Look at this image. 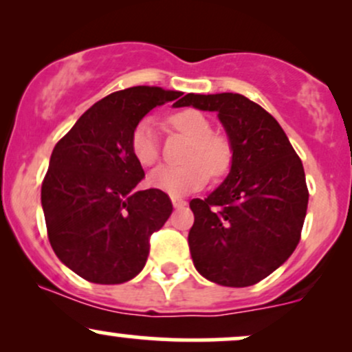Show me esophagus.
<instances>
[{"label":"esophagus","mask_w":352,"mask_h":352,"mask_svg":"<svg viewBox=\"0 0 352 352\" xmlns=\"http://www.w3.org/2000/svg\"><path fill=\"white\" fill-rule=\"evenodd\" d=\"M172 205L175 208H184L185 205H187V201L184 199H179V197H172Z\"/></svg>","instance_id":"esophagus-1"}]
</instances>
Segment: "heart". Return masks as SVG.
I'll use <instances>...</instances> for the list:
<instances>
[{
  "mask_svg": "<svg viewBox=\"0 0 352 352\" xmlns=\"http://www.w3.org/2000/svg\"><path fill=\"white\" fill-rule=\"evenodd\" d=\"M173 129L192 139L180 167L160 165L148 175V185L168 195L180 197L195 192L207 184L208 175L221 177L232 165V147L228 140L213 135L210 120L201 112L187 109L170 117ZM131 151L140 165H153L159 160L157 125L152 117H145L131 134Z\"/></svg>",
  "mask_w": 352,
  "mask_h": 352,
  "instance_id": "b5f03b06",
  "label": "heart"
}]
</instances>
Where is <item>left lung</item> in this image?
Wrapping results in <instances>:
<instances>
[{
    "mask_svg": "<svg viewBox=\"0 0 352 352\" xmlns=\"http://www.w3.org/2000/svg\"><path fill=\"white\" fill-rule=\"evenodd\" d=\"M217 112L232 167L207 199L190 201L193 265L208 281L243 288L292 256L308 210L305 168L281 125L241 94H187L173 104Z\"/></svg>",
    "mask_w": 352,
    "mask_h": 352,
    "instance_id": "1",
    "label": "left lung"
}]
</instances>
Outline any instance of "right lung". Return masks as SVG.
Returning <instances> with one entry per match:
<instances>
[{"label": "right lung", "mask_w": 352, "mask_h": 352, "mask_svg": "<svg viewBox=\"0 0 352 352\" xmlns=\"http://www.w3.org/2000/svg\"><path fill=\"white\" fill-rule=\"evenodd\" d=\"M182 94L151 86L112 92L56 144L41 187L47 238L56 256L84 280L120 285L142 272L148 238L173 208L162 190L135 192L144 168L131 134L153 107Z\"/></svg>", "instance_id": "1"}]
</instances>
